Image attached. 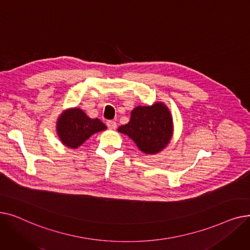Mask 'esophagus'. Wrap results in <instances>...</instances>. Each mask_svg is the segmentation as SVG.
Segmentation results:
<instances>
[{
  "instance_id": "esophagus-1",
  "label": "esophagus",
  "mask_w": 250,
  "mask_h": 250,
  "mask_svg": "<svg viewBox=\"0 0 250 250\" xmlns=\"http://www.w3.org/2000/svg\"><path fill=\"white\" fill-rule=\"evenodd\" d=\"M106 125H107V127H108L109 129H115V128H116V123L113 122V121L107 122Z\"/></svg>"
}]
</instances>
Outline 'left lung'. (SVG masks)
I'll list each match as a JSON object with an SVG mask.
<instances>
[{"instance_id":"1","label":"left lung","mask_w":250,"mask_h":250,"mask_svg":"<svg viewBox=\"0 0 250 250\" xmlns=\"http://www.w3.org/2000/svg\"><path fill=\"white\" fill-rule=\"evenodd\" d=\"M117 130L132 139L143 153L154 155L164 150L172 139V115L161 101L151 106L139 105L130 112L129 122Z\"/></svg>"}]
</instances>
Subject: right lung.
Listing matches in <instances>:
<instances>
[{
    "label": "right lung",
    "mask_w": 250,
    "mask_h": 250,
    "mask_svg": "<svg viewBox=\"0 0 250 250\" xmlns=\"http://www.w3.org/2000/svg\"><path fill=\"white\" fill-rule=\"evenodd\" d=\"M56 127L62 144L70 149H77L92 135L107 128L98 118H90L78 107L63 110L58 117Z\"/></svg>",
    "instance_id": "right-lung-1"
}]
</instances>
